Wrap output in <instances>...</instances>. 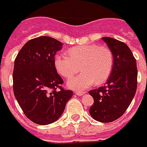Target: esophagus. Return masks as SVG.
<instances>
[{
    "label": "esophagus",
    "mask_w": 147,
    "mask_h": 147,
    "mask_svg": "<svg viewBox=\"0 0 147 147\" xmlns=\"http://www.w3.org/2000/svg\"><path fill=\"white\" fill-rule=\"evenodd\" d=\"M75 93H76V94H77L78 96H82V95L84 94V92H83V91H78V90H76Z\"/></svg>",
    "instance_id": "34e87169"
}]
</instances>
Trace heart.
<instances>
[{"label":"heart","mask_w":147,"mask_h":147,"mask_svg":"<svg viewBox=\"0 0 147 147\" xmlns=\"http://www.w3.org/2000/svg\"><path fill=\"white\" fill-rule=\"evenodd\" d=\"M67 53L68 55H57L54 65L58 73L66 79L82 70V74L68 82V86L72 89L81 90L94 83L97 85L103 84L112 73L114 58L107 47L79 45L69 49Z\"/></svg>","instance_id":"b5f03b06"}]
</instances>
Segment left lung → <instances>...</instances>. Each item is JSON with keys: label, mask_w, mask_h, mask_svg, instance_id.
I'll list each match as a JSON object with an SVG mask.
<instances>
[{"label": "left lung", "mask_w": 147, "mask_h": 147, "mask_svg": "<svg viewBox=\"0 0 147 147\" xmlns=\"http://www.w3.org/2000/svg\"><path fill=\"white\" fill-rule=\"evenodd\" d=\"M113 54L114 64L106 85L90 90L94 104L89 113L96 121L108 123L119 119L127 110L138 86L137 62L125 43L104 37Z\"/></svg>", "instance_id": "obj_1"}]
</instances>
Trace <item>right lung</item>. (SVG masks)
<instances>
[{
  "label": "right lung",
  "instance_id": "1",
  "mask_svg": "<svg viewBox=\"0 0 147 147\" xmlns=\"http://www.w3.org/2000/svg\"><path fill=\"white\" fill-rule=\"evenodd\" d=\"M62 45L51 37L31 39L14 61V95L26 116L38 125L57 121L72 96L71 90L62 87L63 80L54 65L55 54Z\"/></svg>",
  "mask_w": 147,
  "mask_h": 147
}]
</instances>
